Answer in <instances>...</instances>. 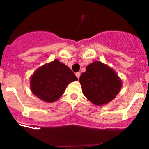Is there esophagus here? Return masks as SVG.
I'll return each mask as SVG.
<instances>
[{
    "label": "esophagus",
    "mask_w": 149,
    "mask_h": 149,
    "mask_svg": "<svg viewBox=\"0 0 149 149\" xmlns=\"http://www.w3.org/2000/svg\"><path fill=\"white\" fill-rule=\"evenodd\" d=\"M75 75L77 78H79V77H80V76H81V73H80V72H77V73H75Z\"/></svg>",
    "instance_id": "34e87169"
}]
</instances>
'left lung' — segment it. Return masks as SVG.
I'll return each instance as SVG.
<instances>
[{
    "label": "left lung",
    "instance_id": "8db88e82",
    "mask_svg": "<svg viewBox=\"0 0 149 149\" xmlns=\"http://www.w3.org/2000/svg\"><path fill=\"white\" fill-rule=\"evenodd\" d=\"M79 81L83 93L92 103L102 106L109 103L119 94L122 80L116 72L104 63L95 61L81 74Z\"/></svg>",
    "mask_w": 149,
    "mask_h": 149
}]
</instances>
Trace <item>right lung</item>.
<instances>
[{
  "mask_svg": "<svg viewBox=\"0 0 149 149\" xmlns=\"http://www.w3.org/2000/svg\"><path fill=\"white\" fill-rule=\"evenodd\" d=\"M77 81L74 72L57 59L38 68L30 77V89L39 99L47 103L57 101L67 86Z\"/></svg>",
  "mask_w": 149,
  "mask_h": 149,
  "instance_id": "1",
  "label": "right lung"
}]
</instances>
